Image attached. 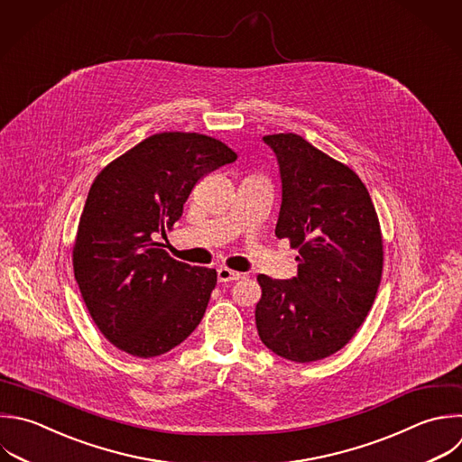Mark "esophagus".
I'll return each instance as SVG.
<instances>
[{
  "instance_id": "obj_1",
  "label": "esophagus",
  "mask_w": 462,
  "mask_h": 462,
  "mask_svg": "<svg viewBox=\"0 0 462 462\" xmlns=\"http://www.w3.org/2000/svg\"><path fill=\"white\" fill-rule=\"evenodd\" d=\"M217 274H218V282H233V280H240V278L244 276L242 273L231 271V269H227V267H220V269L217 271Z\"/></svg>"
}]
</instances>
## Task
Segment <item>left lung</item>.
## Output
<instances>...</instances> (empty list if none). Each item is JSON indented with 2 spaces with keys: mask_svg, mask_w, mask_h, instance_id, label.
<instances>
[{
  "mask_svg": "<svg viewBox=\"0 0 462 462\" xmlns=\"http://www.w3.org/2000/svg\"><path fill=\"white\" fill-rule=\"evenodd\" d=\"M280 164L276 236L296 256L292 280L258 274L254 318L274 354L310 363L341 350L363 325L383 273V236L368 189L343 162L296 134L265 135Z\"/></svg>",
  "mask_w": 462,
  "mask_h": 462,
  "instance_id": "8db88e82",
  "label": "left lung"
}]
</instances>
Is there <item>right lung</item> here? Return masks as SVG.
<instances>
[{
	"mask_svg": "<svg viewBox=\"0 0 462 462\" xmlns=\"http://www.w3.org/2000/svg\"><path fill=\"white\" fill-rule=\"evenodd\" d=\"M222 141L186 132L155 134L96 177L72 249L85 305L117 348L155 357L200 323L217 271L171 258L159 238L182 217L195 184L235 162Z\"/></svg>",
	"mask_w": 462,
	"mask_h": 462,
	"instance_id": "right-lung-1",
	"label": "right lung"
}]
</instances>
